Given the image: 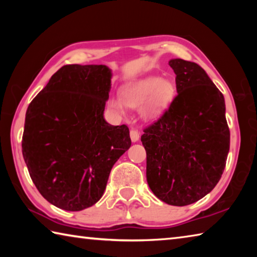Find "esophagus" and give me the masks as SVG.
<instances>
[{
	"mask_svg": "<svg viewBox=\"0 0 257 257\" xmlns=\"http://www.w3.org/2000/svg\"><path fill=\"white\" fill-rule=\"evenodd\" d=\"M139 137H141V135L137 132V130H130V138H132V142L133 143H136L139 141Z\"/></svg>",
	"mask_w": 257,
	"mask_h": 257,
	"instance_id": "1",
	"label": "esophagus"
}]
</instances>
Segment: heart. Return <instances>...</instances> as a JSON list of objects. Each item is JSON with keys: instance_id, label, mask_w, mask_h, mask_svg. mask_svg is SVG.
I'll return each mask as SVG.
<instances>
[{"instance_id": "1", "label": "heart", "mask_w": 257, "mask_h": 257, "mask_svg": "<svg viewBox=\"0 0 257 257\" xmlns=\"http://www.w3.org/2000/svg\"><path fill=\"white\" fill-rule=\"evenodd\" d=\"M177 94V87L169 78L150 76L143 78L122 88V99L111 97L108 101L113 110L124 114L127 106L139 107L142 118L153 120L159 118L172 103Z\"/></svg>"}]
</instances>
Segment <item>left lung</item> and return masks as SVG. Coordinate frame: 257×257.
I'll return each mask as SVG.
<instances>
[{
	"instance_id": "8db88e82",
	"label": "left lung",
	"mask_w": 257,
	"mask_h": 257,
	"mask_svg": "<svg viewBox=\"0 0 257 257\" xmlns=\"http://www.w3.org/2000/svg\"><path fill=\"white\" fill-rule=\"evenodd\" d=\"M178 96L144 130L146 179L161 201L185 206L212 191L222 176L230 147L222 93L197 63L169 61Z\"/></svg>"
}]
</instances>
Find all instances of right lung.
Returning <instances> with one entry per match:
<instances>
[{
    "label": "right lung",
    "mask_w": 257,
    "mask_h": 257,
    "mask_svg": "<svg viewBox=\"0 0 257 257\" xmlns=\"http://www.w3.org/2000/svg\"><path fill=\"white\" fill-rule=\"evenodd\" d=\"M111 78L104 64L64 66L26 112L23 155L30 178L62 210L97 203L112 167L132 146L127 125L104 119Z\"/></svg>",
    "instance_id": "1"
}]
</instances>
